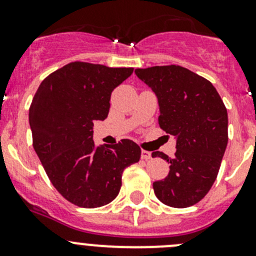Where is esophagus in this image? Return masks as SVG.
I'll list each match as a JSON object with an SVG mask.
<instances>
[{
  "instance_id": "34e87169",
  "label": "esophagus",
  "mask_w": 256,
  "mask_h": 256,
  "mask_svg": "<svg viewBox=\"0 0 256 256\" xmlns=\"http://www.w3.org/2000/svg\"><path fill=\"white\" fill-rule=\"evenodd\" d=\"M141 158L144 160V161H148V160L151 158V152L142 150V151H141Z\"/></svg>"
}]
</instances>
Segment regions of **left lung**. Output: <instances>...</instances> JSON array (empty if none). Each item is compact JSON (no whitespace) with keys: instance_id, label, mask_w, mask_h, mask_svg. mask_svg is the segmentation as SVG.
I'll use <instances>...</instances> for the list:
<instances>
[{"instance_id":"8db88e82","label":"left lung","mask_w":256,"mask_h":256,"mask_svg":"<svg viewBox=\"0 0 256 256\" xmlns=\"http://www.w3.org/2000/svg\"><path fill=\"white\" fill-rule=\"evenodd\" d=\"M158 98L160 128L177 138L174 156L152 152L170 164V174L154 183L164 204L187 208L206 197L220 168L228 144V112L212 82L180 66L136 69Z\"/></svg>"}]
</instances>
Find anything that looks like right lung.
<instances>
[{
    "instance_id": "add662e5",
    "label": "right lung",
    "mask_w": 256,
    "mask_h": 256,
    "mask_svg": "<svg viewBox=\"0 0 256 256\" xmlns=\"http://www.w3.org/2000/svg\"><path fill=\"white\" fill-rule=\"evenodd\" d=\"M134 68L73 62L53 72L30 108L33 147L52 184L68 202L98 208L116 198L126 167L140 161L141 148L124 138L98 146L95 120H105L112 90Z\"/></svg>"
}]
</instances>
